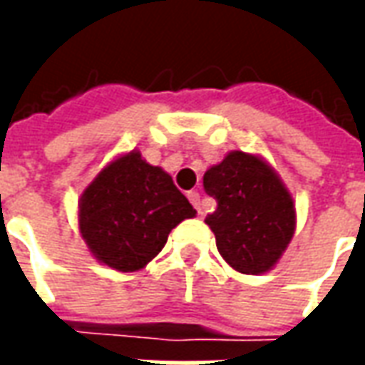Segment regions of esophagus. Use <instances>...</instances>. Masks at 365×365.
Instances as JSON below:
<instances>
[{"mask_svg": "<svg viewBox=\"0 0 365 365\" xmlns=\"http://www.w3.org/2000/svg\"><path fill=\"white\" fill-rule=\"evenodd\" d=\"M187 199H190L191 203H193V207L197 209V213L203 215V209H201V197H199L197 191H187Z\"/></svg>", "mask_w": 365, "mask_h": 365, "instance_id": "obj_1", "label": "esophagus"}]
</instances>
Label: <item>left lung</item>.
I'll use <instances>...</instances> for the list:
<instances>
[{
	"instance_id": "1",
	"label": "left lung",
	"mask_w": 365,
	"mask_h": 365,
	"mask_svg": "<svg viewBox=\"0 0 365 365\" xmlns=\"http://www.w3.org/2000/svg\"><path fill=\"white\" fill-rule=\"evenodd\" d=\"M203 187L217 199L205 222L225 262L250 275L274 268L295 232L293 197L274 168L260 156L232 150L207 170Z\"/></svg>"
}]
</instances>
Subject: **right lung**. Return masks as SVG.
I'll return each mask as SVG.
<instances>
[{
	"label": "right lung",
	"mask_w": 365,
	"mask_h": 365,
	"mask_svg": "<svg viewBox=\"0 0 365 365\" xmlns=\"http://www.w3.org/2000/svg\"><path fill=\"white\" fill-rule=\"evenodd\" d=\"M195 213L172 175L133 150L107 164L86 187L78 225L101 264L136 272L158 256L174 227Z\"/></svg>",
	"instance_id": "add662e5"
}]
</instances>
